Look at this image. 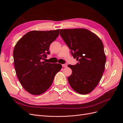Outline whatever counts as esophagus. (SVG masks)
Instances as JSON below:
<instances>
[{
  "mask_svg": "<svg viewBox=\"0 0 123 123\" xmlns=\"http://www.w3.org/2000/svg\"><path fill=\"white\" fill-rule=\"evenodd\" d=\"M62 66L63 67H67V65L66 64H63V65H62Z\"/></svg>",
  "mask_w": 123,
  "mask_h": 123,
  "instance_id": "esophagus-1",
  "label": "esophagus"
}]
</instances>
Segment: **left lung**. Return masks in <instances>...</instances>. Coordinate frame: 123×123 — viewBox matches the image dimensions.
<instances>
[{"mask_svg": "<svg viewBox=\"0 0 123 123\" xmlns=\"http://www.w3.org/2000/svg\"><path fill=\"white\" fill-rule=\"evenodd\" d=\"M60 34L79 62L68 66L72 71L68 77L70 86L78 93H89L97 86L105 70L106 57L102 40L84 28L60 29Z\"/></svg>", "mask_w": 123, "mask_h": 123, "instance_id": "1", "label": "left lung"}]
</instances>
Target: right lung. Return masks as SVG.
Returning a JSON list of instances; mask_svg holds the SVG:
<instances>
[{
  "mask_svg": "<svg viewBox=\"0 0 123 123\" xmlns=\"http://www.w3.org/2000/svg\"><path fill=\"white\" fill-rule=\"evenodd\" d=\"M59 34V29L31 31L18 41L13 51L14 64L23 87L33 95L43 94L52 84L62 68L59 64L42 61L49 54L51 43Z\"/></svg>",
  "mask_w": 123,
  "mask_h": 123,
  "instance_id": "1",
  "label": "right lung"
}]
</instances>
